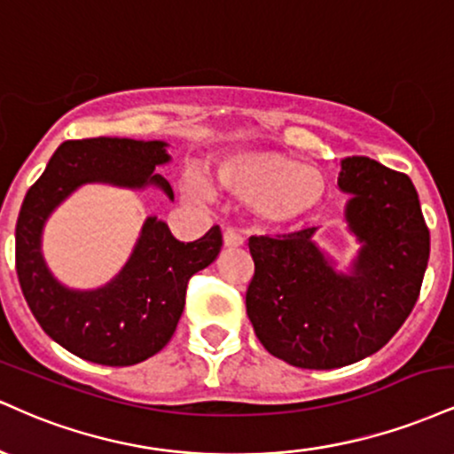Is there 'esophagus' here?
Returning <instances> with one entry per match:
<instances>
[{
  "instance_id": "esophagus-1",
  "label": "esophagus",
  "mask_w": 454,
  "mask_h": 454,
  "mask_svg": "<svg viewBox=\"0 0 454 454\" xmlns=\"http://www.w3.org/2000/svg\"><path fill=\"white\" fill-rule=\"evenodd\" d=\"M241 245H243L241 234H239L237 231H232V228L223 231V247L234 249V247H241Z\"/></svg>"
}]
</instances>
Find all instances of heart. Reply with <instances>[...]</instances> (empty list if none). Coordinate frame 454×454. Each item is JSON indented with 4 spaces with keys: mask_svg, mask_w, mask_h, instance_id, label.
Wrapping results in <instances>:
<instances>
[{
    "mask_svg": "<svg viewBox=\"0 0 454 454\" xmlns=\"http://www.w3.org/2000/svg\"><path fill=\"white\" fill-rule=\"evenodd\" d=\"M223 192L249 202L270 226H299L314 220L328 200L326 176L305 161L267 147H243L220 155L213 166ZM190 200H205L209 187L192 176L184 184Z\"/></svg>",
    "mask_w": 454,
    "mask_h": 454,
    "instance_id": "1",
    "label": "heart"
}]
</instances>
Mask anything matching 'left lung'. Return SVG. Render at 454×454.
Returning <instances> with one entry per match:
<instances>
[{"mask_svg":"<svg viewBox=\"0 0 454 454\" xmlns=\"http://www.w3.org/2000/svg\"><path fill=\"white\" fill-rule=\"evenodd\" d=\"M337 185L350 196L343 220L358 243L348 270L317 245V228L249 239V322L273 356L301 369L346 367L387 346L419 299L429 260L408 175L354 155L341 160Z\"/></svg>","mask_w":454,"mask_h":454,"instance_id":"8db88e82","label":"left lung"}]
</instances>
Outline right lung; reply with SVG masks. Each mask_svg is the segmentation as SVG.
<instances>
[{"instance_id":"1","label":"right lung","mask_w":454,"mask_h":454,"mask_svg":"<svg viewBox=\"0 0 454 454\" xmlns=\"http://www.w3.org/2000/svg\"><path fill=\"white\" fill-rule=\"evenodd\" d=\"M170 161L168 143L134 138H85L59 145L43 176L29 187L17 222V275L31 314L51 340L90 363L128 367L158 354L173 337L185 307L187 281L222 249L213 226L198 241H176L168 223L151 215L123 264L108 284L67 288L43 256L49 217L81 185L126 190L153 185L175 200L173 187L155 173Z\"/></svg>"}]
</instances>
